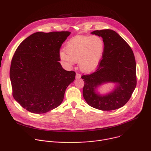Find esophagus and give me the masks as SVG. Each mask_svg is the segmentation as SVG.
<instances>
[{"instance_id": "1", "label": "esophagus", "mask_w": 151, "mask_h": 151, "mask_svg": "<svg viewBox=\"0 0 151 151\" xmlns=\"http://www.w3.org/2000/svg\"><path fill=\"white\" fill-rule=\"evenodd\" d=\"M81 78V75L80 73H76V79H79Z\"/></svg>"}]
</instances>
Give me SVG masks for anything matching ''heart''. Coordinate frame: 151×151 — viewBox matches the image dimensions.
I'll use <instances>...</instances> for the list:
<instances>
[{
  "mask_svg": "<svg viewBox=\"0 0 151 151\" xmlns=\"http://www.w3.org/2000/svg\"><path fill=\"white\" fill-rule=\"evenodd\" d=\"M103 39L99 36H79L70 39L66 45L65 51L60 52L62 61L72 64L78 62L83 72H90L97 68L104 51Z\"/></svg>",
  "mask_w": 151,
  "mask_h": 151,
  "instance_id": "heart-1",
  "label": "heart"
}]
</instances>
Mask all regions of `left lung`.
I'll list each match as a JSON object with an SVG mask.
<instances>
[{
  "label": "left lung",
  "instance_id": "1",
  "mask_svg": "<svg viewBox=\"0 0 151 151\" xmlns=\"http://www.w3.org/2000/svg\"><path fill=\"white\" fill-rule=\"evenodd\" d=\"M91 33L102 37L105 48L96 71L81 76L84 81L83 98L90 106L99 110L119 109L130 99L137 84L134 53L130 45L112 30H95ZM106 82L117 83V87L109 94L100 96L95 89Z\"/></svg>",
  "mask_w": 151,
  "mask_h": 151
}]
</instances>
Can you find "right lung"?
<instances>
[{"label":"right lung","mask_w":151,"mask_h":151,"mask_svg":"<svg viewBox=\"0 0 151 151\" xmlns=\"http://www.w3.org/2000/svg\"><path fill=\"white\" fill-rule=\"evenodd\" d=\"M70 32H36L19 45L11 61L12 96L23 108L44 114L63 101L76 73L63 69L58 61L63 43Z\"/></svg>","instance_id":"right-lung-1"}]
</instances>
